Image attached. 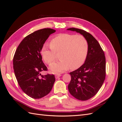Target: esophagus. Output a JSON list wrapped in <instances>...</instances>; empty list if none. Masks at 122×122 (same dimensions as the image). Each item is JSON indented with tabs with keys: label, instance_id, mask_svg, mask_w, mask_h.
Segmentation results:
<instances>
[{
	"label": "esophagus",
	"instance_id": "obj_1",
	"mask_svg": "<svg viewBox=\"0 0 122 122\" xmlns=\"http://www.w3.org/2000/svg\"><path fill=\"white\" fill-rule=\"evenodd\" d=\"M61 75L60 74H55V78H58V77H61Z\"/></svg>",
	"mask_w": 122,
	"mask_h": 122
}]
</instances>
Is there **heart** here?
Listing matches in <instances>:
<instances>
[{"label":"heart","instance_id":"heart-1","mask_svg":"<svg viewBox=\"0 0 122 122\" xmlns=\"http://www.w3.org/2000/svg\"><path fill=\"white\" fill-rule=\"evenodd\" d=\"M88 51V44L83 36L64 33L54 36L50 44H44L41 54L46 63L49 65L56 59V52H60V60L51 64L50 69L54 72L61 73L70 68L80 67L86 61Z\"/></svg>","mask_w":122,"mask_h":122}]
</instances>
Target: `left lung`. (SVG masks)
Listing matches in <instances>:
<instances>
[{"instance_id": "8db88e82", "label": "left lung", "mask_w": 122, "mask_h": 122, "mask_svg": "<svg viewBox=\"0 0 122 122\" xmlns=\"http://www.w3.org/2000/svg\"><path fill=\"white\" fill-rule=\"evenodd\" d=\"M67 29L80 33L88 44L86 61L78 69L70 73L71 80L68 85L69 91L74 97L79 100H87L98 93L105 79L104 52L97 40L90 33L76 28Z\"/></svg>"}]
</instances>
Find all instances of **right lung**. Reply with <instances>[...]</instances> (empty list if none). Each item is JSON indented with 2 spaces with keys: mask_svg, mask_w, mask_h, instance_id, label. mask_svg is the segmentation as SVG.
<instances>
[{
  "mask_svg": "<svg viewBox=\"0 0 122 122\" xmlns=\"http://www.w3.org/2000/svg\"><path fill=\"white\" fill-rule=\"evenodd\" d=\"M54 29L44 28L28 35L17 47L13 58L15 75L24 93L34 99H40L48 94L55 81L53 74H41L47 71L41 51Z\"/></svg>",
  "mask_w": 122,
  "mask_h": 122,
  "instance_id": "right-lung-1",
  "label": "right lung"
}]
</instances>
